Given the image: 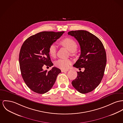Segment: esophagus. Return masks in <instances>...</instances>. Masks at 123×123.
<instances>
[{
  "label": "esophagus",
  "mask_w": 123,
  "mask_h": 123,
  "mask_svg": "<svg viewBox=\"0 0 123 123\" xmlns=\"http://www.w3.org/2000/svg\"><path fill=\"white\" fill-rule=\"evenodd\" d=\"M68 71V70H61V72L62 73H64V72H66Z\"/></svg>",
  "instance_id": "1"
}]
</instances>
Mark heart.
<instances>
[{
    "mask_svg": "<svg viewBox=\"0 0 123 123\" xmlns=\"http://www.w3.org/2000/svg\"><path fill=\"white\" fill-rule=\"evenodd\" d=\"M60 44L66 48L71 53H74L77 50L78 45L75 41L70 38H66L62 40ZM57 46L56 45L51 44L49 48V53L52 57H54L56 55ZM72 61L68 59H59L55 63V66L62 69H66L69 67L72 64Z\"/></svg>",
    "mask_w": 123,
    "mask_h": 123,
    "instance_id": "heart-1",
    "label": "heart"
}]
</instances>
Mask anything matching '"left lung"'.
Returning a JSON list of instances; mask_svg holds the SVG:
<instances>
[{"instance_id": "1", "label": "left lung", "mask_w": 123, "mask_h": 123, "mask_svg": "<svg viewBox=\"0 0 123 123\" xmlns=\"http://www.w3.org/2000/svg\"><path fill=\"white\" fill-rule=\"evenodd\" d=\"M69 35L78 41L81 54L74 66L84 68V72H77V77L72 83L81 94L92 91L99 85L104 75L106 54L104 45L94 35L86 30L71 31Z\"/></svg>"}]
</instances>
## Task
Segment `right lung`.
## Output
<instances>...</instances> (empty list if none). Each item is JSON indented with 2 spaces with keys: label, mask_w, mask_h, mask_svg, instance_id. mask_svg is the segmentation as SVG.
<instances>
[{
  "label": "right lung",
  "mask_w": 123,
  "mask_h": 123,
  "mask_svg": "<svg viewBox=\"0 0 123 123\" xmlns=\"http://www.w3.org/2000/svg\"><path fill=\"white\" fill-rule=\"evenodd\" d=\"M65 32L43 31L32 36L23 43L19 54V64L22 78L34 92L43 94L54 84L61 70L56 67L48 72L43 67L53 65L49 53V46Z\"/></svg>",
  "instance_id": "add662e5"
}]
</instances>
